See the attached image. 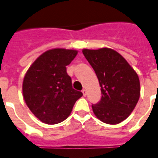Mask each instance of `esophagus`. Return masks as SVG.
Segmentation results:
<instances>
[{
    "instance_id": "obj_1",
    "label": "esophagus",
    "mask_w": 158,
    "mask_h": 158,
    "mask_svg": "<svg viewBox=\"0 0 158 158\" xmlns=\"http://www.w3.org/2000/svg\"><path fill=\"white\" fill-rule=\"evenodd\" d=\"M82 92H83V97H86V96H87V91H86L85 89H83V90L82 91Z\"/></svg>"
}]
</instances>
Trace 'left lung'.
<instances>
[{"mask_svg":"<svg viewBox=\"0 0 158 158\" xmlns=\"http://www.w3.org/2000/svg\"><path fill=\"white\" fill-rule=\"evenodd\" d=\"M82 51L101 88V101L92 106L94 114L105 123H120L131 114L139 99V76L127 60L112 48Z\"/></svg>","mask_w":158,"mask_h":158,"instance_id":"obj_1","label":"left lung"}]
</instances>
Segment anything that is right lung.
Here are the masks:
<instances>
[{
  "mask_svg": "<svg viewBox=\"0 0 158 158\" xmlns=\"http://www.w3.org/2000/svg\"><path fill=\"white\" fill-rule=\"evenodd\" d=\"M78 51L52 48L35 59L23 82V96L33 114L42 123L57 124L70 114L73 106L83 96L72 88L66 66Z\"/></svg>",
  "mask_w": 158,
  "mask_h": 158,
  "instance_id": "right-lung-1",
  "label": "right lung"
}]
</instances>
